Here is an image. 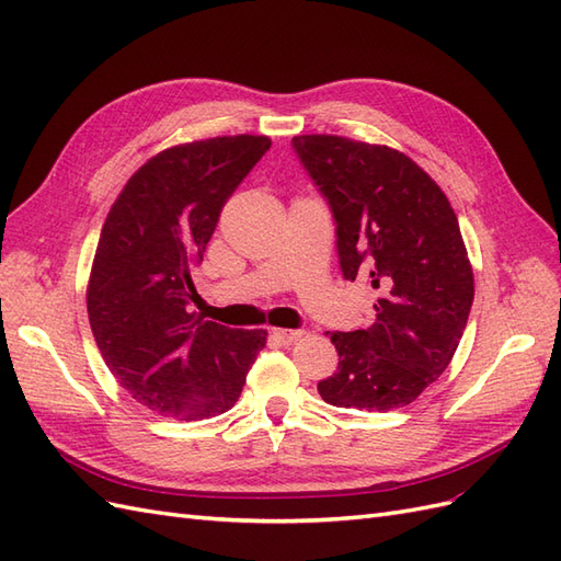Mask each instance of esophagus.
<instances>
[{
	"instance_id": "esophagus-1",
	"label": "esophagus",
	"mask_w": 561,
	"mask_h": 561,
	"mask_svg": "<svg viewBox=\"0 0 561 561\" xmlns=\"http://www.w3.org/2000/svg\"><path fill=\"white\" fill-rule=\"evenodd\" d=\"M300 336H304L300 329H272V339L279 341L282 346H291V343H296Z\"/></svg>"
}]
</instances>
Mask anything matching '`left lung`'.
I'll return each instance as SVG.
<instances>
[{
	"label": "left lung",
	"mask_w": 561,
	"mask_h": 561,
	"mask_svg": "<svg viewBox=\"0 0 561 561\" xmlns=\"http://www.w3.org/2000/svg\"><path fill=\"white\" fill-rule=\"evenodd\" d=\"M294 149L332 206L343 277L381 294L375 324L329 334L339 369L318 391L336 408H405L450 365L467 327L473 272L457 215L403 151L336 135H298Z\"/></svg>",
	"instance_id": "obj_1"
}]
</instances>
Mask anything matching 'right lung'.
<instances>
[{"instance_id":"right-lung-1","label":"right lung","mask_w":561,"mask_h":561,"mask_svg":"<svg viewBox=\"0 0 561 561\" xmlns=\"http://www.w3.org/2000/svg\"><path fill=\"white\" fill-rule=\"evenodd\" d=\"M270 144L234 135L170 147L127 180L106 215L90 327L111 375L161 417L196 422L234 408L265 348V329H229L186 306L222 206Z\"/></svg>"}]
</instances>
